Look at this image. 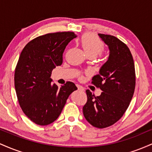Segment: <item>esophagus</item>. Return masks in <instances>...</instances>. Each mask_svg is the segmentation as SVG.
<instances>
[{
  "instance_id": "esophagus-1",
  "label": "esophagus",
  "mask_w": 152,
  "mask_h": 152,
  "mask_svg": "<svg viewBox=\"0 0 152 152\" xmlns=\"http://www.w3.org/2000/svg\"><path fill=\"white\" fill-rule=\"evenodd\" d=\"M76 86H77V88H78V90H81V91L84 90V88H83V87L82 86H81V85H79V84H76Z\"/></svg>"
}]
</instances>
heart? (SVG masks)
I'll list each match as a JSON object with an SVG mask.
<instances>
[{
  "mask_svg": "<svg viewBox=\"0 0 152 152\" xmlns=\"http://www.w3.org/2000/svg\"><path fill=\"white\" fill-rule=\"evenodd\" d=\"M81 45L87 55L97 56L104 50V43L93 34H86L81 38Z\"/></svg>",
  "mask_w": 152,
  "mask_h": 152,
  "instance_id": "heart-1",
  "label": "heart"
}]
</instances>
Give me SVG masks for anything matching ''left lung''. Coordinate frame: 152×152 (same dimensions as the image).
<instances>
[{"instance_id": "8db88e82", "label": "left lung", "mask_w": 152, "mask_h": 152, "mask_svg": "<svg viewBox=\"0 0 152 152\" xmlns=\"http://www.w3.org/2000/svg\"><path fill=\"white\" fill-rule=\"evenodd\" d=\"M109 46V56L92 83L102 91L95 96L86 90L87 102L83 107L84 117L99 129L110 126L123 116L133 97L136 85L134 59L129 48L118 38L99 34Z\"/></svg>"}]
</instances>
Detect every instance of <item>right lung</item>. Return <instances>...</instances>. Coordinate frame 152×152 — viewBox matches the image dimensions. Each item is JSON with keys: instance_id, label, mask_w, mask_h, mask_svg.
<instances>
[{"instance_id": "obj_1", "label": "right lung", "mask_w": 152, "mask_h": 152, "mask_svg": "<svg viewBox=\"0 0 152 152\" xmlns=\"http://www.w3.org/2000/svg\"><path fill=\"white\" fill-rule=\"evenodd\" d=\"M76 37L70 31L40 36L20 53L15 69V91L23 113L36 124L46 126L56 121L69 95L77 89L71 81L60 88L50 83L52 71L61 65L66 46Z\"/></svg>"}]
</instances>
